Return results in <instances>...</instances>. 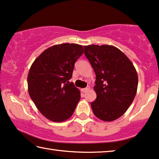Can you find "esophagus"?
I'll return each instance as SVG.
<instances>
[{"instance_id":"34e87169","label":"esophagus","mask_w":159,"mask_h":159,"mask_svg":"<svg viewBox=\"0 0 159 159\" xmlns=\"http://www.w3.org/2000/svg\"><path fill=\"white\" fill-rule=\"evenodd\" d=\"M89 89V87H86V88H83V89H82V92H86L87 91H88V90Z\"/></svg>"}]
</instances>
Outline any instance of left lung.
Returning a JSON list of instances; mask_svg holds the SVG:
<instances>
[{"label": "left lung", "mask_w": 159, "mask_h": 159, "mask_svg": "<svg viewBox=\"0 0 159 159\" xmlns=\"http://www.w3.org/2000/svg\"><path fill=\"white\" fill-rule=\"evenodd\" d=\"M84 55L96 74L91 102L93 113L104 121L116 120L132 103L138 87V75L131 60L116 47L108 45L84 46Z\"/></svg>", "instance_id": "8db88e82"}]
</instances>
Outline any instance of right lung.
<instances>
[{
    "mask_svg": "<svg viewBox=\"0 0 159 159\" xmlns=\"http://www.w3.org/2000/svg\"><path fill=\"white\" fill-rule=\"evenodd\" d=\"M84 52L82 45L62 43L49 48L36 58L28 75V92L43 115L62 122L74 113L80 92L69 80L75 63Z\"/></svg>",
    "mask_w": 159,
    "mask_h": 159,
    "instance_id": "1",
    "label": "right lung"
}]
</instances>
